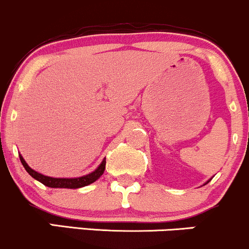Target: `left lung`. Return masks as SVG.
Masks as SVG:
<instances>
[{
    "mask_svg": "<svg viewBox=\"0 0 249 249\" xmlns=\"http://www.w3.org/2000/svg\"><path fill=\"white\" fill-rule=\"evenodd\" d=\"M209 181H211V180H208V181H207V182H206V183H205V185H207V183L209 182Z\"/></svg>",
    "mask_w": 249,
    "mask_h": 249,
    "instance_id": "left-lung-1",
    "label": "left lung"
}]
</instances>
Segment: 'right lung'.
Here are the masks:
<instances>
[{
    "mask_svg": "<svg viewBox=\"0 0 249 249\" xmlns=\"http://www.w3.org/2000/svg\"><path fill=\"white\" fill-rule=\"evenodd\" d=\"M19 160H21L22 164H23L24 169L29 173V175L32 178H34L35 180H37L38 182L43 183L44 186L50 187V188H69V189H76L81 188V187H85L90 185V183L95 182L101 175L103 174L106 168V159H103L101 163L99 164L96 169L94 172L89 173L87 175H83V177L80 178H52L47 177V175L41 174V173L36 172L33 168H30L28 166V163L24 161L23 156L18 153Z\"/></svg>",
    "mask_w": 249,
    "mask_h": 249,
    "instance_id": "1",
    "label": "right lung"
}]
</instances>
